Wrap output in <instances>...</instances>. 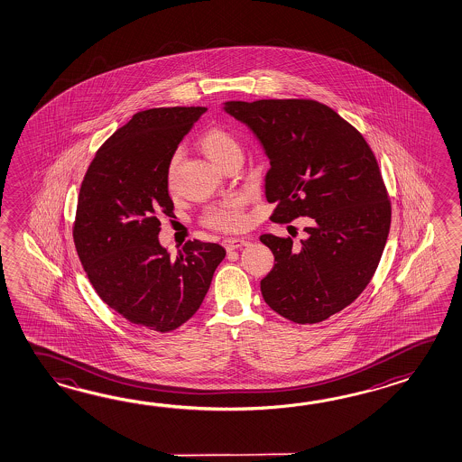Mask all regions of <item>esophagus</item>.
<instances>
[{
  "instance_id": "obj_1",
  "label": "esophagus",
  "mask_w": 462,
  "mask_h": 462,
  "mask_svg": "<svg viewBox=\"0 0 462 462\" xmlns=\"http://www.w3.org/2000/svg\"><path fill=\"white\" fill-rule=\"evenodd\" d=\"M248 244H250L248 238H226L224 240V246H226V250H228V252L236 250V248H242V246L248 245Z\"/></svg>"
}]
</instances>
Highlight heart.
I'll return each instance as SVG.
<instances>
[{
	"mask_svg": "<svg viewBox=\"0 0 462 462\" xmlns=\"http://www.w3.org/2000/svg\"><path fill=\"white\" fill-rule=\"evenodd\" d=\"M199 146L204 151L208 160L216 162L217 166L226 160L230 152L240 151L232 133L226 132L220 126L208 128V132L202 133V136L199 138ZM174 168L176 164L174 161H171L170 168L166 172V180L170 188L174 182ZM245 202L246 198L242 194L222 199L204 212L202 222L216 230H224V232L238 230L245 226Z\"/></svg>",
	"mask_w": 462,
	"mask_h": 462,
	"instance_id": "heart-1",
	"label": "heart"
}]
</instances>
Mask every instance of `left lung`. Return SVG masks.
I'll return each instance as SVG.
<instances>
[{"label": "left lung", "mask_w": 462, "mask_h": 462, "mask_svg": "<svg viewBox=\"0 0 462 462\" xmlns=\"http://www.w3.org/2000/svg\"><path fill=\"white\" fill-rule=\"evenodd\" d=\"M270 160L264 196L273 222L311 217L300 245L264 234L273 270L260 288L274 312L316 324L342 311L367 288L385 248L392 206L364 136L328 105L306 98L226 102Z\"/></svg>", "instance_id": "8db88e82"}]
</instances>
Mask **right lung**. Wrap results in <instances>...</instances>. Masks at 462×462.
Instances as JSON below:
<instances>
[{
    "mask_svg": "<svg viewBox=\"0 0 462 462\" xmlns=\"http://www.w3.org/2000/svg\"><path fill=\"white\" fill-rule=\"evenodd\" d=\"M208 108L171 106L133 115L85 172L74 244L97 294L144 329L170 332L204 301L224 246L188 242L176 258L161 246V216L172 217L166 172L174 151Z\"/></svg>",
    "mask_w": 462,
    "mask_h": 462,
    "instance_id": "1",
    "label": "right lung"
}]
</instances>
